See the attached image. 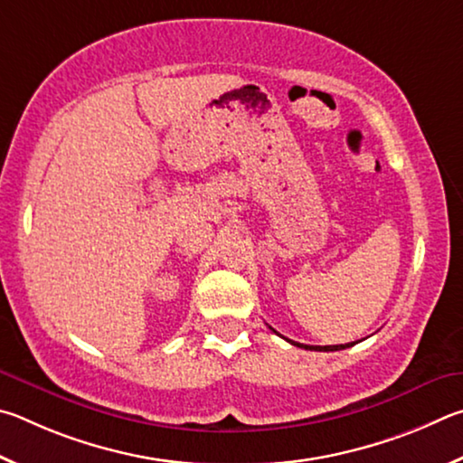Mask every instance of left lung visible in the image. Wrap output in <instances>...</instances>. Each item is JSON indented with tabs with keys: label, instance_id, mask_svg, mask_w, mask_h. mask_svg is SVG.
Listing matches in <instances>:
<instances>
[{
	"label": "left lung",
	"instance_id": "obj_1",
	"mask_svg": "<svg viewBox=\"0 0 463 463\" xmlns=\"http://www.w3.org/2000/svg\"><path fill=\"white\" fill-rule=\"evenodd\" d=\"M287 342H290L297 347H305V350H315V352H337V350H345V347H352L355 344V342H352V344H345V345H305V344L293 342V339H287Z\"/></svg>",
	"mask_w": 463,
	"mask_h": 463
}]
</instances>
